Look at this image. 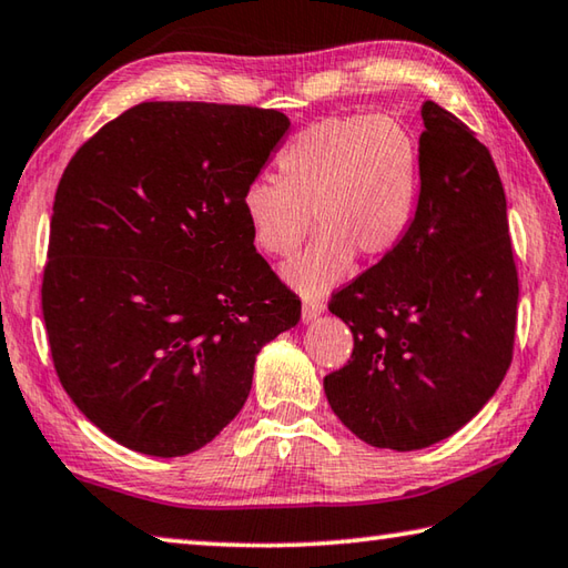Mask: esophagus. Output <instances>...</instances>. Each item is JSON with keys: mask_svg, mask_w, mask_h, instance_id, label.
Returning <instances> with one entry per match:
<instances>
[{"mask_svg": "<svg viewBox=\"0 0 568 568\" xmlns=\"http://www.w3.org/2000/svg\"><path fill=\"white\" fill-rule=\"evenodd\" d=\"M324 310H326V306H324L322 300H304V304H302V322L304 324L316 322L324 314Z\"/></svg>", "mask_w": 568, "mask_h": 568, "instance_id": "obj_1", "label": "esophagus"}]
</instances>
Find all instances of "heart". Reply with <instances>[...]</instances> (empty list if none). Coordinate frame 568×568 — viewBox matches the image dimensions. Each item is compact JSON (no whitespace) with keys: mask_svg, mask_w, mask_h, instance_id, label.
Returning <instances> with one entry per match:
<instances>
[{"mask_svg":"<svg viewBox=\"0 0 568 568\" xmlns=\"http://www.w3.org/2000/svg\"><path fill=\"white\" fill-rule=\"evenodd\" d=\"M276 179H254L242 212L254 244L290 256L312 219L320 232L282 266L284 282L322 296L354 272L356 256L379 262L399 248L422 192V149L389 114L326 116L302 129L276 159Z\"/></svg>","mask_w":568,"mask_h":568,"instance_id":"1","label":"heart"}]
</instances>
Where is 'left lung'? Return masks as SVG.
Returning a JSON list of instances; mask_svg holds the SVG:
<instances>
[{"label": "left lung", "mask_w": 568, "mask_h": 568, "mask_svg": "<svg viewBox=\"0 0 568 568\" xmlns=\"http://www.w3.org/2000/svg\"><path fill=\"white\" fill-rule=\"evenodd\" d=\"M422 192L396 252L332 296L352 362L324 376L334 414L379 449L414 452L471 422L511 364L519 278L494 159L424 102Z\"/></svg>", "instance_id": "obj_1"}]
</instances>
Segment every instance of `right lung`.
I'll list each match as a JSON object with an SVG mask.
<instances>
[{
    "label": "right lung",
    "mask_w": 568,
    "mask_h": 568,
    "mask_svg": "<svg viewBox=\"0 0 568 568\" xmlns=\"http://www.w3.org/2000/svg\"><path fill=\"white\" fill-rule=\"evenodd\" d=\"M290 126L274 109L144 102L59 179L49 349L77 409L126 449H202L242 412L262 346L300 322L242 212Z\"/></svg>",
    "instance_id": "add662e5"
}]
</instances>
